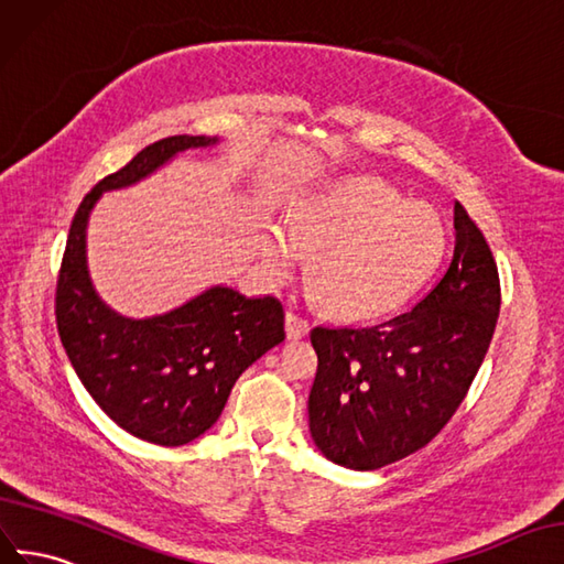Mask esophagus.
<instances>
[{
  "label": "esophagus",
  "mask_w": 564,
  "mask_h": 564,
  "mask_svg": "<svg viewBox=\"0 0 564 564\" xmlns=\"http://www.w3.org/2000/svg\"><path fill=\"white\" fill-rule=\"evenodd\" d=\"M285 333H288V337H291V340H300V337L310 333V324L304 318H300L297 314L288 312L285 314Z\"/></svg>",
  "instance_id": "esophagus-1"
}]
</instances>
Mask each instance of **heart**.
I'll list each match as a JSON object with an SVG mask.
<instances>
[{
  "instance_id": "b5f03b06",
  "label": "heart",
  "mask_w": 564,
  "mask_h": 564,
  "mask_svg": "<svg viewBox=\"0 0 564 564\" xmlns=\"http://www.w3.org/2000/svg\"><path fill=\"white\" fill-rule=\"evenodd\" d=\"M446 250V227L425 203H411L380 176L345 174L304 196L291 221L267 224L260 252L267 276L283 283L302 252L312 297L347 321H371L399 310Z\"/></svg>"
}]
</instances>
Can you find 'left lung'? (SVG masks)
<instances>
[{"instance_id": "8db88e82", "label": "left lung", "mask_w": 564, "mask_h": 564, "mask_svg": "<svg viewBox=\"0 0 564 564\" xmlns=\"http://www.w3.org/2000/svg\"><path fill=\"white\" fill-rule=\"evenodd\" d=\"M444 279L406 314L371 328L312 330L318 354L310 432L349 470H378L452 421L489 349L501 310L494 254L460 203Z\"/></svg>"}]
</instances>
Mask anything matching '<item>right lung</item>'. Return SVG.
Returning a JSON list of instances; mask_svg holds the SVG:
<instances>
[{"label": "right lung", "mask_w": 564, "mask_h": 564, "mask_svg": "<svg viewBox=\"0 0 564 564\" xmlns=\"http://www.w3.org/2000/svg\"><path fill=\"white\" fill-rule=\"evenodd\" d=\"M215 143L219 137L160 139L96 184L77 207L56 283L58 335L77 378L112 423L160 446L188 444L217 423L240 373L285 340L283 304L217 283L165 314L124 316L91 283L87 224L104 193Z\"/></svg>", "instance_id": "obj_1"}]
</instances>
